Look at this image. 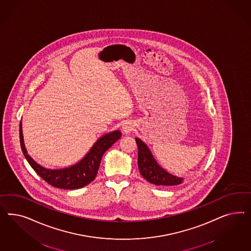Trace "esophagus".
<instances>
[{"label":"esophagus","mask_w":251,"mask_h":251,"mask_svg":"<svg viewBox=\"0 0 251 251\" xmlns=\"http://www.w3.org/2000/svg\"><path fill=\"white\" fill-rule=\"evenodd\" d=\"M133 124L131 122H126L123 126H122V131L125 133V134H129L132 130H133Z\"/></svg>","instance_id":"1"}]
</instances>
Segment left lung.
<instances>
[{
  "mask_svg": "<svg viewBox=\"0 0 251 251\" xmlns=\"http://www.w3.org/2000/svg\"><path fill=\"white\" fill-rule=\"evenodd\" d=\"M135 141L138 146V167L141 175L148 182L157 186H176L182 183V177L171 175L160 167L144 142L138 138Z\"/></svg>",
  "mask_w": 251,
  "mask_h": 251,
  "instance_id": "left-lung-1",
  "label": "left lung"
}]
</instances>
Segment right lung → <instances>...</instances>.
I'll return each mask as SVG.
<instances>
[{
    "instance_id": "obj_1",
    "label": "right lung",
    "mask_w": 251,
    "mask_h": 251,
    "mask_svg": "<svg viewBox=\"0 0 251 251\" xmlns=\"http://www.w3.org/2000/svg\"><path fill=\"white\" fill-rule=\"evenodd\" d=\"M19 128L21 148L25 157L29 163L31 167L48 184L63 190L80 189L92 182L97 176L103 154L122 136V132L120 130H114L110 133H107L99 138L98 142L93 145L90 151L86 153L84 158L75 166L63 169H47L45 167L39 166L27 154L24 144L21 122Z\"/></svg>"
}]
</instances>
